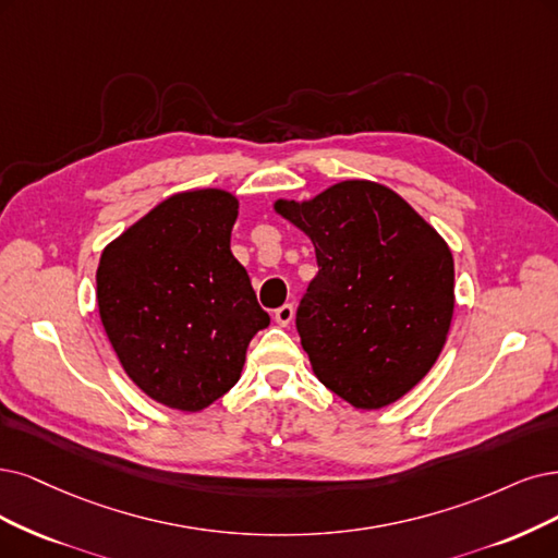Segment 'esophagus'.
Returning <instances> with one entry per match:
<instances>
[{
    "label": "esophagus",
    "instance_id": "34e87169",
    "mask_svg": "<svg viewBox=\"0 0 558 558\" xmlns=\"http://www.w3.org/2000/svg\"><path fill=\"white\" fill-rule=\"evenodd\" d=\"M274 319L280 324V326H287L292 319H294V305L292 303H284L280 305L278 311L274 313Z\"/></svg>",
    "mask_w": 558,
    "mask_h": 558
}]
</instances>
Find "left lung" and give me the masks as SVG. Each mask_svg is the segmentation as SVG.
<instances>
[{
	"label": "left lung",
	"mask_w": 558,
	"mask_h": 558,
	"mask_svg": "<svg viewBox=\"0 0 558 558\" xmlns=\"http://www.w3.org/2000/svg\"><path fill=\"white\" fill-rule=\"evenodd\" d=\"M311 236L319 274L296 311L315 375L359 409L402 398L435 365L456 305L446 241L373 181H342L311 202H276Z\"/></svg>",
	"instance_id": "8db88e82"
}]
</instances>
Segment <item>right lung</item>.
I'll list each match as a JSON object with an SVG mask.
<instances>
[{
    "label": "right lung",
    "mask_w": 558,
    "mask_h": 558,
    "mask_svg": "<svg viewBox=\"0 0 558 558\" xmlns=\"http://www.w3.org/2000/svg\"><path fill=\"white\" fill-rule=\"evenodd\" d=\"M239 202L225 191L160 202L100 255V322L126 375L160 404L199 411L230 390L268 326L230 251Z\"/></svg>",
    "instance_id": "add662e5"
}]
</instances>
